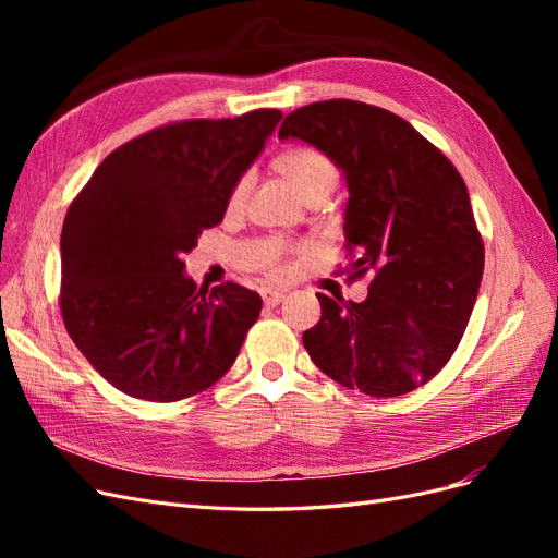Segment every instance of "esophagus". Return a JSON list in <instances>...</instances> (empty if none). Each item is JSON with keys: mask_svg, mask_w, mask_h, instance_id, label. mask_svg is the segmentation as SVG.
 <instances>
[{"mask_svg": "<svg viewBox=\"0 0 558 558\" xmlns=\"http://www.w3.org/2000/svg\"><path fill=\"white\" fill-rule=\"evenodd\" d=\"M260 295H263V302H265L267 307H277L279 302L286 298L283 291H275V289H263Z\"/></svg>", "mask_w": 558, "mask_h": 558, "instance_id": "1", "label": "esophagus"}]
</instances>
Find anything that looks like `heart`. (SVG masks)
<instances>
[{
    "label": "heart",
    "mask_w": 558,
    "mask_h": 558,
    "mask_svg": "<svg viewBox=\"0 0 558 558\" xmlns=\"http://www.w3.org/2000/svg\"><path fill=\"white\" fill-rule=\"evenodd\" d=\"M275 172L291 185V189L302 197L307 199L312 193L316 191H324V189H332L335 183V165L330 162V158L326 154H320V150L316 148H289L283 150V154H279L272 162ZM246 191H248V177H242L238 179V183L232 185L230 191V199L228 205L230 209H238L244 197H246ZM277 244L275 242H260L256 246V265L260 269H265V272L269 277H283V267L279 265L277 260Z\"/></svg>",
    "instance_id": "obj_1"
}]
</instances>
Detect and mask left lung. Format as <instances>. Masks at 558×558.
<instances>
[{
  "label": "left lung",
  "instance_id": "left-lung-1",
  "mask_svg": "<svg viewBox=\"0 0 558 558\" xmlns=\"http://www.w3.org/2000/svg\"><path fill=\"white\" fill-rule=\"evenodd\" d=\"M316 146L344 172L351 279L373 269L363 302L316 293L310 359L337 384L373 398L430 381L459 347L484 272V244L465 181L404 118L328 99L283 118L279 140Z\"/></svg>",
  "mask_w": 558,
  "mask_h": 558
}]
</instances>
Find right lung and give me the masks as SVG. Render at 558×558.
Wrapping results in <instances>:
<instances>
[{
  "mask_svg": "<svg viewBox=\"0 0 558 558\" xmlns=\"http://www.w3.org/2000/svg\"><path fill=\"white\" fill-rule=\"evenodd\" d=\"M279 121V109H256L150 130L99 162L66 209L62 320L118 391L183 400L238 359L260 295L234 281L197 289L183 256L223 221L232 185Z\"/></svg>",
  "mask_w": 558,
  "mask_h": 558,
  "instance_id": "1",
  "label": "right lung"
}]
</instances>
